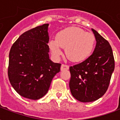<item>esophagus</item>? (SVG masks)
Wrapping results in <instances>:
<instances>
[{
  "instance_id": "obj_1",
  "label": "esophagus",
  "mask_w": 120,
  "mask_h": 120,
  "mask_svg": "<svg viewBox=\"0 0 120 120\" xmlns=\"http://www.w3.org/2000/svg\"><path fill=\"white\" fill-rule=\"evenodd\" d=\"M69 65H65V64H62V65H61V68H60V69L61 71H64V70H68L69 69Z\"/></svg>"
}]
</instances>
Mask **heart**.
Listing matches in <instances>:
<instances>
[{
  "mask_svg": "<svg viewBox=\"0 0 120 120\" xmlns=\"http://www.w3.org/2000/svg\"><path fill=\"white\" fill-rule=\"evenodd\" d=\"M96 38L90 32H86L78 27H69L58 32L56 38L48 43L54 57L60 58L65 49L67 57L72 62H80L86 60L93 53Z\"/></svg>",
  "mask_w": 120,
  "mask_h": 120,
  "instance_id": "b5f03b06",
  "label": "heart"
}]
</instances>
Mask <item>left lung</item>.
I'll return each instance as SVG.
<instances>
[{"instance_id":"obj_1","label":"left lung","mask_w":120,"mask_h":120,"mask_svg":"<svg viewBox=\"0 0 120 120\" xmlns=\"http://www.w3.org/2000/svg\"><path fill=\"white\" fill-rule=\"evenodd\" d=\"M91 30L96 41L93 54L69 68L71 93L81 102H91L101 98L108 89L114 70L113 52L109 43L96 30Z\"/></svg>"}]
</instances>
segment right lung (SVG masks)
<instances>
[{
	"label": "right lung",
	"instance_id": "add662e5",
	"mask_svg": "<svg viewBox=\"0 0 120 120\" xmlns=\"http://www.w3.org/2000/svg\"><path fill=\"white\" fill-rule=\"evenodd\" d=\"M49 24L26 31L12 45L8 78L15 90L24 98L38 100L46 94L60 64L49 59Z\"/></svg>",
	"mask_w": 120,
	"mask_h": 120
}]
</instances>
